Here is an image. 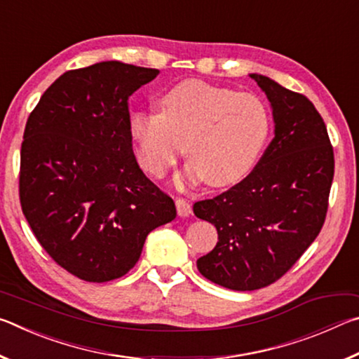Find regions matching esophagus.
<instances>
[{
  "mask_svg": "<svg viewBox=\"0 0 359 359\" xmlns=\"http://www.w3.org/2000/svg\"><path fill=\"white\" fill-rule=\"evenodd\" d=\"M175 209H177V214L180 217H187V215L191 214V204L185 201L184 198L175 199Z\"/></svg>",
  "mask_w": 359,
  "mask_h": 359,
  "instance_id": "esophagus-1",
  "label": "esophagus"
}]
</instances>
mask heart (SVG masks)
Masks as SVG:
<instances>
[{"instance_id": "heart-1", "label": "heart", "mask_w": 359, "mask_h": 359, "mask_svg": "<svg viewBox=\"0 0 359 359\" xmlns=\"http://www.w3.org/2000/svg\"><path fill=\"white\" fill-rule=\"evenodd\" d=\"M158 112H133L130 135L137 161L160 179L184 151L187 179L226 187L250 171L269 133V117L258 98L196 79L175 83L158 100Z\"/></svg>"}]
</instances>
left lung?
<instances>
[{
  "label": "left lung",
  "instance_id": "obj_1",
  "mask_svg": "<svg viewBox=\"0 0 359 359\" xmlns=\"http://www.w3.org/2000/svg\"><path fill=\"white\" fill-rule=\"evenodd\" d=\"M250 77L271 102L276 136L244 180L193 205L218 233L198 271L236 291L264 288L293 267L323 226L334 177L332 145L312 101L266 76Z\"/></svg>",
  "mask_w": 359,
  "mask_h": 359
}]
</instances>
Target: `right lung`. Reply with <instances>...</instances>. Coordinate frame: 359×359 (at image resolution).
<instances>
[{
  "mask_svg": "<svg viewBox=\"0 0 359 359\" xmlns=\"http://www.w3.org/2000/svg\"><path fill=\"white\" fill-rule=\"evenodd\" d=\"M158 69L101 62L66 71L33 109L20 150L23 215L58 266L85 282L125 276L172 198L133 154L128 100Z\"/></svg>",
  "mask_w": 359,
  "mask_h": 359,
  "instance_id": "right-lung-1",
  "label": "right lung"
}]
</instances>
